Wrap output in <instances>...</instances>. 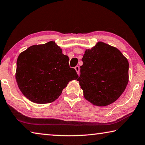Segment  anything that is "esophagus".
Returning <instances> with one entry per match:
<instances>
[{"mask_svg":"<svg viewBox=\"0 0 145 145\" xmlns=\"http://www.w3.org/2000/svg\"><path fill=\"white\" fill-rule=\"evenodd\" d=\"M75 69L76 70V72H77V73H78V75L80 74V68L78 66H76V67H75Z\"/></svg>","mask_w":145,"mask_h":145,"instance_id":"obj_1","label":"esophagus"}]
</instances>
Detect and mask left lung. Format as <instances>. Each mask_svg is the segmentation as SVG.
Masks as SVG:
<instances>
[{"label":"left lung","mask_w":145,"mask_h":145,"mask_svg":"<svg viewBox=\"0 0 145 145\" xmlns=\"http://www.w3.org/2000/svg\"><path fill=\"white\" fill-rule=\"evenodd\" d=\"M82 61L77 80L88 101L105 106L122 95L129 81V62L119 50L99 42L86 50Z\"/></svg>","instance_id":"obj_1"}]
</instances>
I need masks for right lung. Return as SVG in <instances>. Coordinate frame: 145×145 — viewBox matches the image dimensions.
<instances>
[{"mask_svg": "<svg viewBox=\"0 0 145 145\" xmlns=\"http://www.w3.org/2000/svg\"><path fill=\"white\" fill-rule=\"evenodd\" d=\"M68 61L53 41L28 47L17 59L16 79L20 91L33 103L53 102L70 81L78 77Z\"/></svg>", "mask_w": 145, "mask_h": 145, "instance_id": "add662e5", "label": "right lung"}]
</instances>
